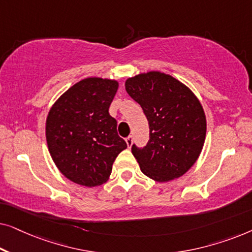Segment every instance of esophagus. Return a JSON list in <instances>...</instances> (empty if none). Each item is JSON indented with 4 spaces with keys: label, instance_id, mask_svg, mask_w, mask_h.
Wrapping results in <instances>:
<instances>
[{
    "label": "esophagus",
    "instance_id": "obj_1",
    "mask_svg": "<svg viewBox=\"0 0 252 252\" xmlns=\"http://www.w3.org/2000/svg\"><path fill=\"white\" fill-rule=\"evenodd\" d=\"M126 143H127V147H128V148L132 147V143H133V136L132 135L126 137Z\"/></svg>",
    "mask_w": 252,
    "mask_h": 252
}]
</instances>
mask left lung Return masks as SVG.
<instances>
[{
    "label": "left lung",
    "instance_id": "left-lung-1",
    "mask_svg": "<svg viewBox=\"0 0 252 252\" xmlns=\"http://www.w3.org/2000/svg\"><path fill=\"white\" fill-rule=\"evenodd\" d=\"M125 88L149 122V142L143 149L132 147L142 173L157 182L182 177L204 146L206 117L198 97L188 86L160 71L128 78Z\"/></svg>",
    "mask_w": 252,
    "mask_h": 252
}]
</instances>
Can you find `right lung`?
Wrapping results in <instances>:
<instances>
[{"label": "right lung", "instance_id": "add662e5", "mask_svg": "<svg viewBox=\"0 0 252 252\" xmlns=\"http://www.w3.org/2000/svg\"><path fill=\"white\" fill-rule=\"evenodd\" d=\"M119 82L89 77L72 86L51 105L46 120L50 156L65 178L85 187L108 181L116 157L127 144L109 113Z\"/></svg>", "mask_w": 252, "mask_h": 252}]
</instances>
